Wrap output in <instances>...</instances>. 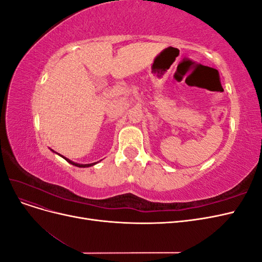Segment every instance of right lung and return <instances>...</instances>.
I'll return each mask as SVG.
<instances>
[{
    "label": "right lung",
    "mask_w": 262,
    "mask_h": 262,
    "mask_svg": "<svg viewBox=\"0 0 262 262\" xmlns=\"http://www.w3.org/2000/svg\"><path fill=\"white\" fill-rule=\"evenodd\" d=\"M51 149V148H50ZM53 153H55V154H58V155H60L61 157H63L64 158V160L68 162V163H70V164H72V165H75L76 167H82V168H85V167H91V166H94L95 164H97L98 162H96V163H92V164H78V163H74V162H72L71 160H69V158H67V157H64L63 155H61V154H59V153H57V152H54L53 149H51Z\"/></svg>",
    "instance_id": "right-lung-1"
}]
</instances>
